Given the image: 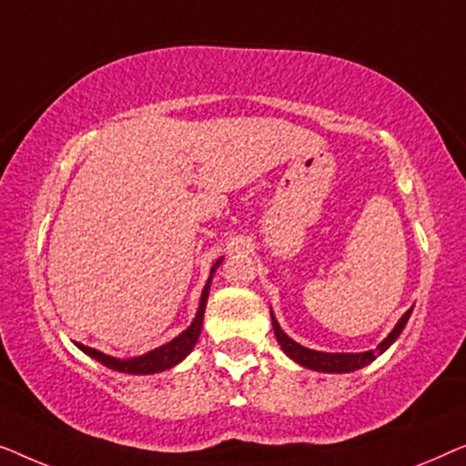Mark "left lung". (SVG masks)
<instances>
[{"mask_svg":"<svg viewBox=\"0 0 466 466\" xmlns=\"http://www.w3.org/2000/svg\"><path fill=\"white\" fill-rule=\"evenodd\" d=\"M413 309V308H411ZM411 309H407L400 320L397 322V327L390 330V335L386 337L384 341L380 343L375 350H369V352H359V354H343V352H318V350H309L297 343L295 339H290L289 335L279 329V324L276 320V316L271 314V324H273V333H276V339L279 346H282L284 354L299 362L301 367H308L311 371H322V373H350L356 371V369H362L369 362H373L380 354H384L388 348L397 341V337L403 333L407 320H410Z\"/></svg>","mask_w":466,"mask_h":466,"instance_id":"1","label":"left lung"}]
</instances>
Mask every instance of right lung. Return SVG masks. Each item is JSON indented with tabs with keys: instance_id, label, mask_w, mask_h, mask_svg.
<instances>
[{
	"instance_id": "add662e5",
	"label": "right lung",
	"mask_w": 466,
	"mask_h": 466,
	"mask_svg": "<svg viewBox=\"0 0 466 466\" xmlns=\"http://www.w3.org/2000/svg\"><path fill=\"white\" fill-rule=\"evenodd\" d=\"M222 263V258H218L212 267V271H209V278L206 286H203V292H201V301H199V309H197V316L195 320L190 322V327L184 330L176 337V339H171L169 343H165L161 348H155L152 352L148 354H142V356H136V359H127V360H120V359H114V356H107L104 352H99V350L95 348H88V346H82V343H76L82 352L91 356V359L99 360L101 365H106L107 369H112V371H118V373H131V375H150V373H161L165 369H171L176 367L177 362L187 359L190 354V350L195 348L197 339H199L201 335V327H203V314H206V305H208V295H209V286H212V278H214V271L216 267Z\"/></svg>"
}]
</instances>
